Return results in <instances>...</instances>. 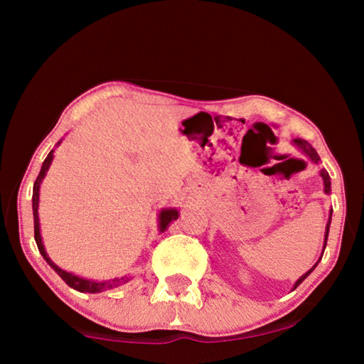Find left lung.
I'll list each match as a JSON object with an SVG mask.
<instances>
[{
	"mask_svg": "<svg viewBox=\"0 0 364 364\" xmlns=\"http://www.w3.org/2000/svg\"><path fill=\"white\" fill-rule=\"evenodd\" d=\"M292 144L295 146V147H299V149L305 154V156L311 160L313 164H318L319 162V156H318V152L315 151V147H313L310 143H308V141H305V139H300V138H297V139H292ZM319 175H321V178H323V183H324V193L326 194H329L331 193V178H329V173L328 171H326L324 168H321V171H319ZM331 218H332V210L329 212V220H328V223H326V231H324V245H323V254H324V249H326V244H328V236H329V226H331ZM321 258H323V255L319 257V260L315 263V267H311L310 269L306 271L305 274H301L300 278L295 281V284H294V289L297 287L299 284H301V282H304L305 279H306V276L311 273L313 269L316 268V264L321 262Z\"/></svg>",
	"mask_w": 364,
	"mask_h": 364,
	"instance_id": "1",
	"label": "left lung"
}]
</instances>
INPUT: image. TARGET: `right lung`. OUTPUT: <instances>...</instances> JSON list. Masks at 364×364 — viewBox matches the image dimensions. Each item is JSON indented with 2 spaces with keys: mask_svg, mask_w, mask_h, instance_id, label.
<instances>
[{
  "mask_svg": "<svg viewBox=\"0 0 364 364\" xmlns=\"http://www.w3.org/2000/svg\"><path fill=\"white\" fill-rule=\"evenodd\" d=\"M63 143V141H59L58 146ZM54 149L48 154V157L45 159V162L41 165V170H40V175L36 178V181L33 184V196H32V207H33V223H35V241L36 245H38V250L40 254L45 258L46 263L51 267L56 273L63 278L67 284H69L72 289H75L78 292H90V294H97V292H102V291H109V289H114V287H119L122 284H125V282L130 281L132 278L130 276H122V278H115V279H110V281H91V279H85V278H80L77 274H72L69 271H64L63 268H59L56 263H54L51 258L48 257L46 250H45V245H43L41 241V234H40V218H38V204H40V186H41V181L45 180L46 176V171L49 170L53 164V159H54ZM180 217V212L176 210V208H162V210L159 212V231L164 232L167 230L168 225L171 221L176 220Z\"/></svg>",
  "mask_w": 364,
  "mask_h": 364,
  "instance_id": "obj_1",
  "label": "right lung"
}]
</instances>
